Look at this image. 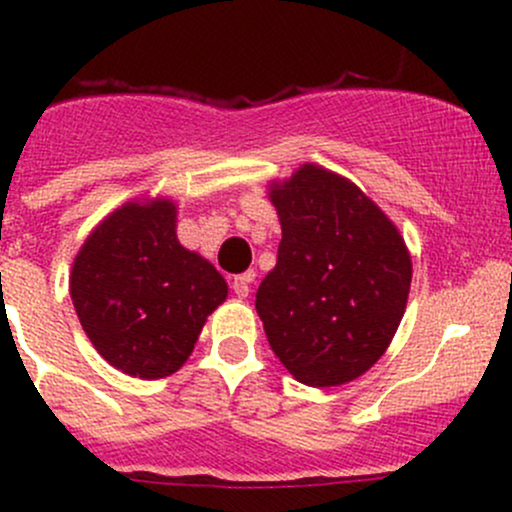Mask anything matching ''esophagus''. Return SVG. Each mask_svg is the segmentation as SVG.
I'll list each match as a JSON object with an SVG mask.
<instances>
[{
  "label": "esophagus",
  "mask_w": 512,
  "mask_h": 512,
  "mask_svg": "<svg viewBox=\"0 0 512 512\" xmlns=\"http://www.w3.org/2000/svg\"><path fill=\"white\" fill-rule=\"evenodd\" d=\"M252 279H255V272H245L236 276V279H233V293H236L238 298H248Z\"/></svg>",
  "instance_id": "1"
}]
</instances>
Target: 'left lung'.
Returning <instances> with one entry per match:
<instances>
[{"mask_svg":"<svg viewBox=\"0 0 512 512\" xmlns=\"http://www.w3.org/2000/svg\"><path fill=\"white\" fill-rule=\"evenodd\" d=\"M269 195L281 243L255 301L269 346L298 383H351L385 354L402 322L407 245L354 182L313 163Z\"/></svg>","mask_w":512,"mask_h":512,"instance_id":"8db88e82","label":"left lung"}]
</instances>
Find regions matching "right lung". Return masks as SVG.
I'll list each match as a JSON object with an SVG mask.
<instances>
[{"mask_svg":"<svg viewBox=\"0 0 512 512\" xmlns=\"http://www.w3.org/2000/svg\"><path fill=\"white\" fill-rule=\"evenodd\" d=\"M69 291L98 354L144 380L175 373L228 296L223 276L178 243L168 199L113 211L76 255Z\"/></svg>","mask_w":512,"mask_h":512,"instance_id":"right-lung-1","label":"right lung"}]
</instances>
